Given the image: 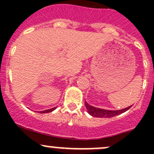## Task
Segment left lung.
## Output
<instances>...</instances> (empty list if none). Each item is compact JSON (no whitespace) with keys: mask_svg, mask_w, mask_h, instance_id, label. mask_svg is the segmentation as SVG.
<instances>
[{"mask_svg":"<svg viewBox=\"0 0 154 154\" xmlns=\"http://www.w3.org/2000/svg\"><path fill=\"white\" fill-rule=\"evenodd\" d=\"M85 105L88 110V112L89 113L91 116H94V117H97V118H111L114 117V116H118V115H120L122 113L125 112L127 111L132 106L127 107V108L124 109H120V110H106V109H102L96 108L91 105H89L88 103H87V102L85 101Z\"/></svg>","mask_w":154,"mask_h":154,"instance_id":"1","label":"left lung"}]
</instances>
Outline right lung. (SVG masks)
<instances>
[{
  "mask_svg": "<svg viewBox=\"0 0 154 154\" xmlns=\"http://www.w3.org/2000/svg\"><path fill=\"white\" fill-rule=\"evenodd\" d=\"M56 109V107H54V108H52V109H47V110H44V111H42L40 113H48V112H52L53 110H54Z\"/></svg>",
  "mask_w": 154,
  "mask_h": 154,
  "instance_id": "1",
  "label": "right lung"
}]
</instances>
